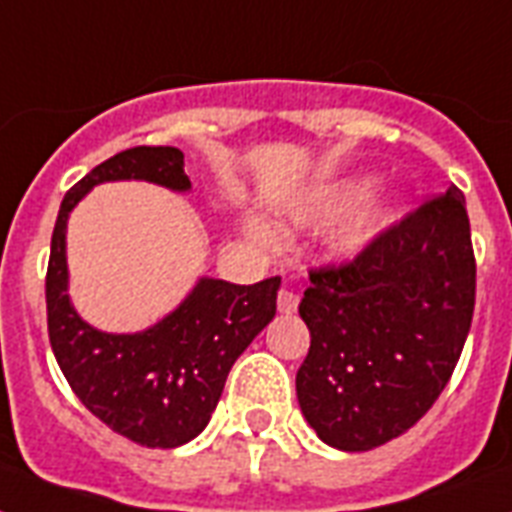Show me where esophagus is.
I'll return each mask as SVG.
<instances>
[{"mask_svg": "<svg viewBox=\"0 0 512 512\" xmlns=\"http://www.w3.org/2000/svg\"><path fill=\"white\" fill-rule=\"evenodd\" d=\"M276 305H279V313H295L297 305H300V297L292 289H281L279 297H276Z\"/></svg>", "mask_w": 512, "mask_h": 512, "instance_id": "34e87169", "label": "esophagus"}]
</instances>
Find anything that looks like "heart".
<instances>
[{
  "label": "heart",
  "mask_w": 512,
  "mask_h": 512,
  "mask_svg": "<svg viewBox=\"0 0 512 512\" xmlns=\"http://www.w3.org/2000/svg\"><path fill=\"white\" fill-rule=\"evenodd\" d=\"M366 188H369V183L361 177H348V180L321 185L305 196L303 204L295 209V217L297 220H324V217L337 215L342 209H348L350 204H355L366 193ZM393 212H396V204L385 196H365L332 231V247L340 255H358L361 249L369 247L380 236L382 228L393 220Z\"/></svg>",
  "instance_id": "heart-1"
}]
</instances>
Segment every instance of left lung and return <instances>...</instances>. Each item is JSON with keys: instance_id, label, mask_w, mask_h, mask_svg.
<instances>
[{"instance_id": "1", "label": "left lung", "mask_w": 512, "mask_h": 512, "mask_svg": "<svg viewBox=\"0 0 512 512\" xmlns=\"http://www.w3.org/2000/svg\"><path fill=\"white\" fill-rule=\"evenodd\" d=\"M476 257L457 185L401 217L350 263L311 268V350L297 401L324 444L369 452L412 428L460 361Z\"/></svg>"}]
</instances>
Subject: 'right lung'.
<instances>
[{
  "instance_id": "obj_1",
  "label": "right lung",
  "mask_w": 512,
  "mask_h": 512,
  "mask_svg": "<svg viewBox=\"0 0 512 512\" xmlns=\"http://www.w3.org/2000/svg\"><path fill=\"white\" fill-rule=\"evenodd\" d=\"M183 151L138 146L111 156L63 196L50 265H47V332L60 372L76 398L119 436L148 449H175L207 428L233 361L276 316L281 279L231 284L199 279L170 316L146 332L108 335L90 327L68 300L66 223L92 185L108 180H148L188 191Z\"/></svg>"
}]
</instances>
